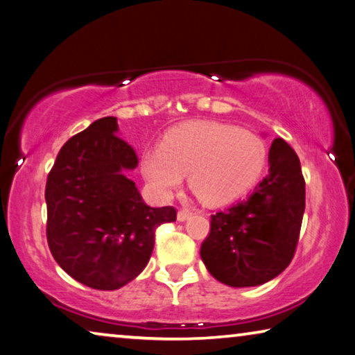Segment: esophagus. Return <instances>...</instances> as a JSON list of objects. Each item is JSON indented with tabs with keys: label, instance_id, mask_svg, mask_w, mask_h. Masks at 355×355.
<instances>
[{
	"label": "esophagus",
	"instance_id": "1",
	"mask_svg": "<svg viewBox=\"0 0 355 355\" xmlns=\"http://www.w3.org/2000/svg\"><path fill=\"white\" fill-rule=\"evenodd\" d=\"M192 216V211H189V209H181L178 212V220L179 222H185L189 219V217Z\"/></svg>",
	"mask_w": 355,
	"mask_h": 355
}]
</instances>
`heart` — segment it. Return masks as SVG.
Listing matches in <instances>:
<instances>
[{
    "instance_id": "heart-1",
    "label": "heart",
    "mask_w": 355,
    "mask_h": 355,
    "mask_svg": "<svg viewBox=\"0 0 355 355\" xmlns=\"http://www.w3.org/2000/svg\"><path fill=\"white\" fill-rule=\"evenodd\" d=\"M266 147L255 135L217 122L176 128L162 147L147 150L143 173L163 198L171 196L190 173L193 192L208 205H225L257 182Z\"/></svg>"
}]
</instances>
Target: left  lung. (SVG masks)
<instances>
[{
	"label": "left lung",
	"mask_w": 355,
	"mask_h": 355,
	"mask_svg": "<svg viewBox=\"0 0 355 355\" xmlns=\"http://www.w3.org/2000/svg\"><path fill=\"white\" fill-rule=\"evenodd\" d=\"M268 174L246 200L211 216L200 255L217 281L254 287L275 279L292 261L304 212V179L295 150L272 141Z\"/></svg>",
	"instance_id": "obj_1"
}]
</instances>
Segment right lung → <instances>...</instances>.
<instances>
[{
	"label": "right lung",
	"mask_w": 355,
	"mask_h": 355,
	"mask_svg": "<svg viewBox=\"0 0 355 355\" xmlns=\"http://www.w3.org/2000/svg\"><path fill=\"white\" fill-rule=\"evenodd\" d=\"M116 117L98 119L60 149L46 185L47 243L71 277L117 291L149 263L155 228L176 220L171 206L150 208L127 178L138 166L119 138Z\"/></svg>",
	"instance_id": "right-lung-1"
}]
</instances>
